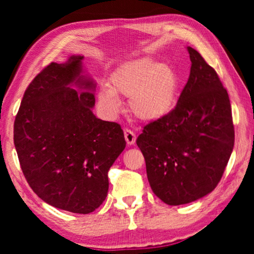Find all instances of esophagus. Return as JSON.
I'll list each match as a JSON object with an SVG mask.
<instances>
[{"label":"esophagus","instance_id":"esophagus-1","mask_svg":"<svg viewBox=\"0 0 254 254\" xmlns=\"http://www.w3.org/2000/svg\"><path fill=\"white\" fill-rule=\"evenodd\" d=\"M124 133H125V138H126L127 144L133 145L135 143V141H136V135H135L130 129H128V128H125Z\"/></svg>","mask_w":254,"mask_h":254}]
</instances>
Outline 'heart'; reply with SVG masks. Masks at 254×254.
Returning <instances> with one entry per match:
<instances>
[{"mask_svg":"<svg viewBox=\"0 0 254 254\" xmlns=\"http://www.w3.org/2000/svg\"><path fill=\"white\" fill-rule=\"evenodd\" d=\"M178 89V75L171 65L141 59L118 69L111 76V86L99 88L98 100L110 116H117L121 111L119 96L127 97L138 119L156 121L173 110Z\"/></svg>","mask_w":254,"mask_h":254,"instance_id":"obj_1","label":"heart"}]
</instances>
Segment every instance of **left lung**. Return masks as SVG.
<instances>
[{
	"mask_svg": "<svg viewBox=\"0 0 254 254\" xmlns=\"http://www.w3.org/2000/svg\"><path fill=\"white\" fill-rule=\"evenodd\" d=\"M187 51L192 65L176 107L144 126L136 140L152 192L170 206L209 194L223 176L235 144L227 90L199 52Z\"/></svg>",
	"mask_w": 254,
	"mask_h": 254,
	"instance_id": "left-lung-1",
	"label": "left lung"
}]
</instances>
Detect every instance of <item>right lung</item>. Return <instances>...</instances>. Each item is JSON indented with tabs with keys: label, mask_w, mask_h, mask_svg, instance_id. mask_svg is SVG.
Instances as JSON below:
<instances>
[{
	"label": "right lung",
	"mask_w": 254,
	"mask_h": 254,
	"mask_svg": "<svg viewBox=\"0 0 254 254\" xmlns=\"http://www.w3.org/2000/svg\"><path fill=\"white\" fill-rule=\"evenodd\" d=\"M83 59L71 55L38 74L13 125L20 168L31 189L46 203L76 214L92 213L104 202L107 172L126 147L120 125L92 112L96 83L83 74Z\"/></svg>",
	"instance_id": "1"
}]
</instances>
